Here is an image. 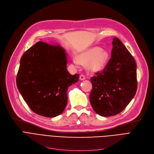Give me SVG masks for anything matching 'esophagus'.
Instances as JSON below:
<instances>
[{
	"mask_svg": "<svg viewBox=\"0 0 154 154\" xmlns=\"http://www.w3.org/2000/svg\"><path fill=\"white\" fill-rule=\"evenodd\" d=\"M85 76L84 75H83V74H81L80 75V80H85Z\"/></svg>",
	"mask_w": 154,
	"mask_h": 154,
	"instance_id": "34e87169",
	"label": "esophagus"
}]
</instances>
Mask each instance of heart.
<instances>
[{"label":"heart","mask_w":154,"mask_h":154,"mask_svg":"<svg viewBox=\"0 0 154 154\" xmlns=\"http://www.w3.org/2000/svg\"><path fill=\"white\" fill-rule=\"evenodd\" d=\"M109 59V54L99 47H95L80 54L78 56V60H74V63L78 65L80 63H88V68L93 72H97L102 70Z\"/></svg>","instance_id":"b5f03b06"}]
</instances>
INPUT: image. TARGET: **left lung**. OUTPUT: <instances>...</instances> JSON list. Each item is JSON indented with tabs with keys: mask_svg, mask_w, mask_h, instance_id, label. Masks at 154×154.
Wrapping results in <instances>:
<instances>
[{
	"mask_svg": "<svg viewBox=\"0 0 154 154\" xmlns=\"http://www.w3.org/2000/svg\"><path fill=\"white\" fill-rule=\"evenodd\" d=\"M111 58L102 72L91 78L90 102L100 116H116L123 111L137 88L135 61L120 40L113 38Z\"/></svg>",
	"mask_w": 154,
	"mask_h": 154,
	"instance_id": "8db88e82",
	"label": "left lung"
}]
</instances>
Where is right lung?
I'll list each match as a JSON object with an SVG mask.
<instances>
[{"label":"right lung","mask_w":154,"mask_h":154,"mask_svg":"<svg viewBox=\"0 0 154 154\" xmlns=\"http://www.w3.org/2000/svg\"><path fill=\"white\" fill-rule=\"evenodd\" d=\"M67 54L59 45L38 42L23 54L16 83L29 108L45 117L61 114L67 103L68 87L79 74L67 70Z\"/></svg>","instance_id":"add662e5"}]
</instances>
